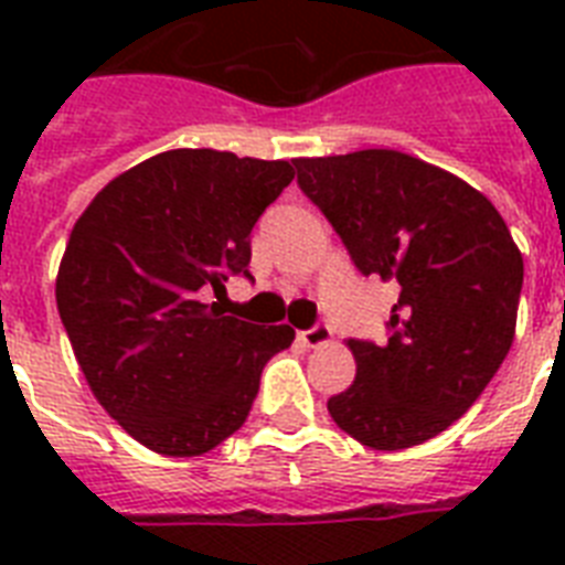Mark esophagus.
<instances>
[{
  "label": "esophagus",
  "mask_w": 565,
  "mask_h": 565,
  "mask_svg": "<svg viewBox=\"0 0 565 565\" xmlns=\"http://www.w3.org/2000/svg\"><path fill=\"white\" fill-rule=\"evenodd\" d=\"M299 340L308 345V349H319V345H328V343H331V328L313 326L310 331H301Z\"/></svg>",
  "instance_id": "1"
}]
</instances>
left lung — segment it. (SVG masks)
Here are the masks:
<instances>
[{"label": "left lung", "mask_w": 565, "mask_h": 565, "mask_svg": "<svg viewBox=\"0 0 565 565\" xmlns=\"http://www.w3.org/2000/svg\"><path fill=\"white\" fill-rule=\"evenodd\" d=\"M292 163L358 269L398 284L390 340H349L358 375L328 413L377 451L419 446L460 419L508 358L522 252L487 195L413 154L361 149Z\"/></svg>", "instance_id": "left-lung-1"}]
</instances>
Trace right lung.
<instances>
[{
    "mask_svg": "<svg viewBox=\"0 0 565 565\" xmlns=\"http://www.w3.org/2000/svg\"><path fill=\"white\" fill-rule=\"evenodd\" d=\"M290 161L170 149L96 193L55 278L57 313L96 402L167 457H199L246 422L290 326L225 317L204 290L248 275V234Z\"/></svg>",
    "mask_w": 565,
    "mask_h": 565,
    "instance_id": "1",
    "label": "right lung"
}]
</instances>
